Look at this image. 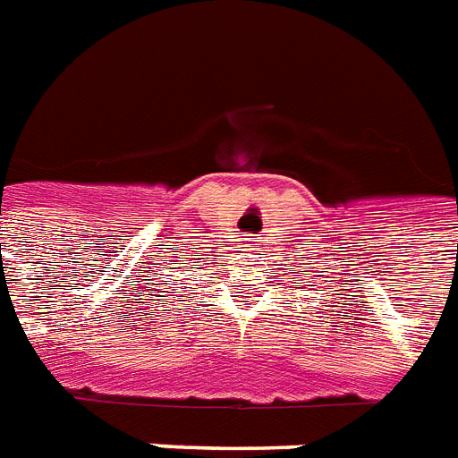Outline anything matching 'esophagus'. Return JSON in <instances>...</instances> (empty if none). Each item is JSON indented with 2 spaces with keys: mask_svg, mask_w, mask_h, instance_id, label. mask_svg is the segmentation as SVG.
I'll return each instance as SVG.
<instances>
[{
  "mask_svg": "<svg viewBox=\"0 0 458 458\" xmlns=\"http://www.w3.org/2000/svg\"><path fill=\"white\" fill-rule=\"evenodd\" d=\"M251 242H253V239H251ZM251 246H256V243H251Z\"/></svg>",
  "mask_w": 458,
  "mask_h": 458,
  "instance_id": "obj_1",
  "label": "esophagus"
}]
</instances>
